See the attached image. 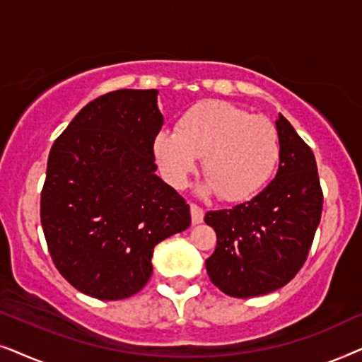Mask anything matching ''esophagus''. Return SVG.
<instances>
[{
	"label": "esophagus",
	"instance_id": "1",
	"mask_svg": "<svg viewBox=\"0 0 362 362\" xmlns=\"http://www.w3.org/2000/svg\"><path fill=\"white\" fill-rule=\"evenodd\" d=\"M190 215H192V223L199 225V223H202V221H204L205 211H204V209H200L199 205L192 204L190 205Z\"/></svg>",
	"mask_w": 362,
	"mask_h": 362
}]
</instances>
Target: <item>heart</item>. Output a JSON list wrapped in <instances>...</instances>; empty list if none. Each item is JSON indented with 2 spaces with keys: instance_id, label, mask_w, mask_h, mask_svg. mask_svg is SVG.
<instances>
[{
  "instance_id": "obj_1",
  "label": "heart",
  "mask_w": 362,
  "mask_h": 362,
  "mask_svg": "<svg viewBox=\"0 0 362 362\" xmlns=\"http://www.w3.org/2000/svg\"><path fill=\"white\" fill-rule=\"evenodd\" d=\"M153 153L162 175L184 187L204 157L205 190L218 192L226 202L257 195L279 160L276 127L264 115H252L237 105L209 100L187 110L175 131H160Z\"/></svg>"
}]
</instances>
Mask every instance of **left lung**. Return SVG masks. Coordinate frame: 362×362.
I'll return each instance as SVG.
<instances>
[{
    "mask_svg": "<svg viewBox=\"0 0 362 362\" xmlns=\"http://www.w3.org/2000/svg\"><path fill=\"white\" fill-rule=\"evenodd\" d=\"M276 177L250 202L206 211L216 248L205 262L211 283L233 298L268 295L290 283L310 253L322 192L315 153L278 114Z\"/></svg>",
    "mask_w": 362,
    "mask_h": 362,
    "instance_id": "left-lung-1",
    "label": "left lung"
}]
</instances>
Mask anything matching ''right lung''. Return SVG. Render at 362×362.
Wrapping results in <instances>:
<instances>
[{"mask_svg":"<svg viewBox=\"0 0 362 362\" xmlns=\"http://www.w3.org/2000/svg\"><path fill=\"white\" fill-rule=\"evenodd\" d=\"M157 89H119L84 105L56 139L41 225L56 268L103 301L141 291L153 248L190 226V206L157 177Z\"/></svg>","mask_w":362,"mask_h":362,"instance_id":"add662e5","label":"right lung"}]
</instances>
